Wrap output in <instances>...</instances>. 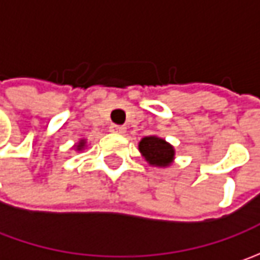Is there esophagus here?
<instances>
[{
	"mask_svg": "<svg viewBox=\"0 0 260 260\" xmlns=\"http://www.w3.org/2000/svg\"><path fill=\"white\" fill-rule=\"evenodd\" d=\"M110 130L113 132V133H120V135H123V133H125V127L124 125H115L113 124L111 127H110Z\"/></svg>",
	"mask_w": 260,
	"mask_h": 260,
	"instance_id": "1",
	"label": "esophagus"
}]
</instances>
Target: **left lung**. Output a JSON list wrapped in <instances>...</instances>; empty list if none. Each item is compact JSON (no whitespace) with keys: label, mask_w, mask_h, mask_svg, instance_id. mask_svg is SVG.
Here are the masks:
<instances>
[{"label":"left lung","mask_w":260,"mask_h":260,"mask_svg":"<svg viewBox=\"0 0 260 260\" xmlns=\"http://www.w3.org/2000/svg\"><path fill=\"white\" fill-rule=\"evenodd\" d=\"M139 150L145 160L152 166L168 168L174 164L175 149L165 139L157 136H147L139 142Z\"/></svg>","instance_id":"1"}]
</instances>
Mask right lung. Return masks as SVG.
<instances>
[{"mask_svg": "<svg viewBox=\"0 0 260 260\" xmlns=\"http://www.w3.org/2000/svg\"><path fill=\"white\" fill-rule=\"evenodd\" d=\"M85 146H86V140L85 139H81V140H79V143H76L75 145V149L78 150V152H81Z\"/></svg>", "mask_w": 260, "mask_h": 260, "instance_id": "add662e5", "label": "right lung"}]
</instances>
